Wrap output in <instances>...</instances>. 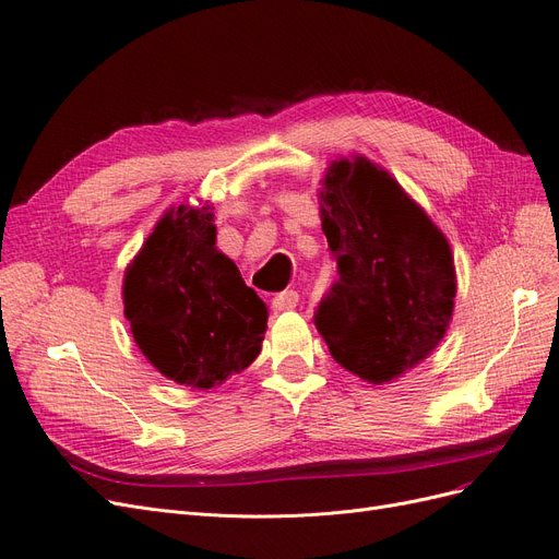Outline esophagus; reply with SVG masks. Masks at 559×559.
Returning a JSON list of instances; mask_svg holds the SVG:
<instances>
[{
	"mask_svg": "<svg viewBox=\"0 0 559 559\" xmlns=\"http://www.w3.org/2000/svg\"><path fill=\"white\" fill-rule=\"evenodd\" d=\"M299 304V295L295 290H283L272 299V309L274 311H293Z\"/></svg>",
	"mask_w": 559,
	"mask_h": 559,
	"instance_id": "34e87169",
	"label": "esophagus"
}]
</instances>
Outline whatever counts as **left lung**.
<instances>
[{"label": "left lung", "instance_id": "left-lung-1", "mask_svg": "<svg viewBox=\"0 0 559 559\" xmlns=\"http://www.w3.org/2000/svg\"><path fill=\"white\" fill-rule=\"evenodd\" d=\"M338 278L316 309L336 362L381 385L439 346L453 316L455 266L443 234L369 159H336L320 192Z\"/></svg>", "mask_w": 559, "mask_h": 559}]
</instances>
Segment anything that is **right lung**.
Instances as JSON below:
<instances>
[{
	"label": "right lung",
	"mask_w": 559,
	"mask_h": 559,
	"mask_svg": "<svg viewBox=\"0 0 559 559\" xmlns=\"http://www.w3.org/2000/svg\"><path fill=\"white\" fill-rule=\"evenodd\" d=\"M209 206L165 213L124 272L122 299L134 341L171 381L225 383L262 350L266 306L237 264L215 250Z\"/></svg>",
	"instance_id": "right-lung-1"
}]
</instances>
